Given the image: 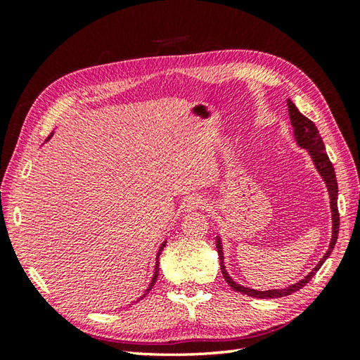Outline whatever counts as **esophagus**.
<instances>
[{
	"label": "esophagus",
	"mask_w": 360,
	"mask_h": 360,
	"mask_svg": "<svg viewBox=\"0 0 360 360\" xmlns=\"http://www.w3.org/2000/svg\"><path fill=\"white\" fill-rule=\"evenodd\" d=\"M205 200H202L201 196H190L184 201V209L187 212H192V210H198V209H204L205 207Z\"/></svg>",
	"instance_id": "34e87169"
}]
</instances>
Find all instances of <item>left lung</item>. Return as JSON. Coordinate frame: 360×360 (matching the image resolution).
<instances>
[{"instance_id":"obj_1","label":"left lung","mask_w":360,"mask_h":360,"mask_svg":"<svg viewBox=\"0 0 360 360\" xmlns=\"http://www.w3.org/2000/svg\"><path fill=\"white\" fill-rule=\"evenodd\" d=\"M288 111H289V119H290V125L294 128V136H295V141L297 143L300 145L302 148L307 150L311 158H312V162H314L317 172L322 176L325 184L328 187V193H330V202H331V213H333V238L330 243V249L326 250V254L323 255V258L320 259L319 264L312 269L307 277L302 278L300 281H297L295 285H290L285 289H269V290H257V289H250V288H244L238 283H235L231 277H229V274L224 267V254H223V244H221L219 236L217 238V249H218V255H219V262H221V272H223L226 281L229 283V286H231L236 292H241V294H246L249 297H257V298H278V297H285V295H290L295 290L302 289L307 283H309V280L314 277L316 272L320 269V266L325 263V259L330 257V254L333 252L334 246H335V241H338V235H339V209H338V181H335V173H334V167L331 164L330 158L326 155V150H325V145L322 137L319 134V129L314 125V122L309 120L308 117H304L303 114L297 110V106L289 101L288 98Z\"/></svg>"}]
</instances>
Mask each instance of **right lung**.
Returning <instances> with one entry per match:
<instances>
[{"instance_id":"obj_1","label":"right lung","mask_w":360,"mask_h":360,"mask_svg":"<svg viewBox=\"0 0 360 360\" xmlns=\"http://www.w3.org/2000/svg\"><path fill=\"white\" fill-rule=\"evenodd\" d=\"M52 136V134H51ZM49 136V137H51ZM165 243L167 241H164L162 244H160V248H159V252H158V257H156V266H155V274H153V278H151V283H150V286H148V289L147 290H145V294L141 297V298H143L145 295H147L148 292H150V289L153 288V286H155V281L158 280V272H159V262H158V258H159V255H160V252H162V249L165 248ZM141 298H139V300H141Z\"/></svg>"}]
</instances>
